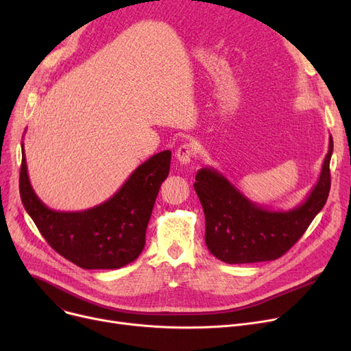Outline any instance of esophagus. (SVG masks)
Listing matches in <instances>:
<instances>
[{"label": "esophagus", "instance_id": "esophagus-1", "mask_svg": "<svg viewBox=\"0 0 351 351\" xmlns=\"http://www.w3.org/2000/svg\"><path fill=\"white\" fill-rule=\"evenodd\" d=\"M176 158L182 165H188L195 158V149L192 143H183L178 147Z\"/></svg>", "mask_w": 351, "mask_h": 351}]
</instances>
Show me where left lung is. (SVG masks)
<instances>
[{
    "label": "left lung",
    "mask_w": 351,
    "mask_h": 351,
    "mask_svg": "<svg viewBox=\"0 0 351 351\" xmlns=\"http://www.w3.org/2000/svg\"><path fill=\"white\" fill-rule=\"evenodd\" d=\"M331 154L330 136L317 183L302 204L290 210H270L253 204L216 169H199L193 188L205 213L209 252L229 265L279 259L303 236L326 204Z\"/></svg>",
    "instance_id": "obj_1"
}]
</instances>
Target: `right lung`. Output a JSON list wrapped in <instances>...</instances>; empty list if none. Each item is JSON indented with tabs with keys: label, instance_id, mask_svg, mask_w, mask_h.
Listing matches in <instances>:
<instances>
[{
	"label": "right lung",
	"instance_id": "add662e5",
	"mask_svg": "<svg viewBox=\"0 0 351 351\" xmlns=\"http://www.w3.org/2000/svg\"><path fill=\"white\" fill-rule=\"evenodd\" d=\"M23 149L20 195L23 205L48 245L82 269H119L134 262L145 246V233L162 182L168 178L171 151L139 165L121 189L104 204L82 212H60L35 195Z\"/></svg>",
	"mask_w": 351,
	"mask_h": 351
}]
</instances>
